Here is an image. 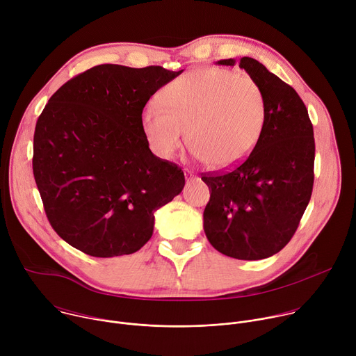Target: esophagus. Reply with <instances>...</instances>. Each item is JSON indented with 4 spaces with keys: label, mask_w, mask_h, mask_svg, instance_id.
Returning <instances> with one entry per match:
<instances>
[{
    "label": "esophagus",
    "mask_w": 356,
    "mask_h": 356,
    "mask_svg": "<svg viewBox=\"0 0 356 356\" xmlns=\"http://www.w3.org/2000/svg\"><path fill=\"white\" fill-rule=\"evenodd\" d=\"M184 175H186V181L187 183H191V181H194L197 179V176L193 172H190V170H186Z\"/></svg>",
    "instance_id": "esophagus-1"
}]
</instances>
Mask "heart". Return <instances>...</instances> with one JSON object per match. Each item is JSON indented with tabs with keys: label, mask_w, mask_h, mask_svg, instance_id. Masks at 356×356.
I'll use <instances>...</instances> for the list:
<instances>
[{
	"label": "heart",
	"mask_w": 356,
	"mask_h": 356,
	"mask_svg": "<svg viewBox=\"0 0 356 356\" xmlns=\"http://www.w3.org/2000/svg\"><path fill=\"white\" fill-rule=\"evenodd\" d=\"M159 99L142 111V128L152 150L163 159L172 158L187 128L193 155L214 169L245 161L258 145L268 118L262 86L229 69L188 70L170 81Z\"/></svg>",
	"instance_id": "heart-1"
}]
</instances>
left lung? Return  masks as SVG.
I'll return each mask as SVG.
<instances>
[{
	"label": "left lung",
	"instance_id": "8db88e82",
	"mask_svg": "<svg viewBox=\"0 0 356 356\" xmlns=\"http://www.w3.org/2000/svg\"><path fill=\"white\" fill-rule=\"evenodd\" d=\"M239 67L262 86L268 118L245 161L201 173L210 188L204 232L224 255L259 261L282 250L297 231L313 193L316 143L309 111L291 86L252 58H242Z\"/></svg>",
	"mask_w": 356,
	"mask_h": 356
}]
</instances>
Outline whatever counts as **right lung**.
<instances>
[{"label": "right lung", "instance_id": "right-lung-1", "mask_svg": "<svg viewBox=\"0 0 356 356\" xmlns=\"http://www.w3.org/2000/svg\"><path fill=\"white\" fill-rule=\"evenodd\" d=\"M183 70L98 65L66 81L33 134V177L46 217L95 258L129 255L154 234V213L184 187L176 163L152 154L142 111Z\"/></svg>", "mask_w": 356, "mask_h": 356}]
</instances>
